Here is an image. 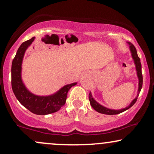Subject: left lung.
Returning a JSON list of instances; mask_svg holds the SVG:
<instances>
[{
	"instance_id": "1",
	"label": "left lung",
	"mask_w": 154,
	"mask_h": 154,
	"mask_svg": "<svg viewBox=\"0 0 154 154\" xmlns=\"http://www.w3.org/2000/svg\"><path fill=\"white\" fill-rule=\"evenodd\" d=\"M128 44L130 45V51H131V52H132V58H133V60L134 61V64H135V65H136V70H137V76L139 79L138 92H139V93H140L141 90H142V83H143V77H142V64H141L140 59L137 55V50H136L135 47H134L133 44H132L131 43H129V42H128ZM139 93L137 94V97L131 102V104H130V106H128V107H126V108H125V109H120V110H112V109H107V108H106V107L103 106H102V105H100V104H98V103L93 98H92L91 92H90V93H89V100H90V105H91L92 108H93L95 111H97V112L101 113H104V114H107V115H116V114H119V113L123 112V111H126L127 109H128L131 106H133V105L135 104L137 100Z\"/></svg>"
}]
</instances>
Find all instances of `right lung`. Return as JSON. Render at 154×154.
<instances>
[{
	"instance_id": "add662e5",
	"label": "right lung",
	"mask_w": 154,
	"mask_h": 154,
	"mask_svg": "<svg viewBox=\"0 0 154 154\" xmlns=\"http://www.w3.org/2000/svg\"><path fill=\"white\" fill-rule=\"evenodd\" d=\"M33 40L34 37L22 43L12 60L11 69L12 88L16 98L29 111L36 115H47L56 112L64 106L66 103L69 90L72 86L76 85V83L65 85L57 93L48 97L35 95L27 90L21 78L22 62L25 51Z\"/></svg>"
}]
</instances>
